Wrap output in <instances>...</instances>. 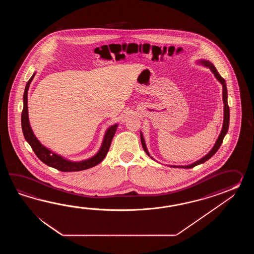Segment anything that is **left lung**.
<instances>
[{
    "instance_id": "obj_1",
    "label": "left lung",
    "mask_w": 254,
    "mask_h": 254,
    "mask_svg": "<svg viewBox=\"0 0 254 254\" xmlns=\"http://www.w3.org/2000/svg\"><path fill=\"white\" fill-rule=\"evenodd\" d=\"M200 64L202 65H204L206 67H208V68H210V70L212 71V73H213L214 76H215L216 79H217L218 81H220L221 83V85H222V100H223V104H224V108H223L224 109V116H223V125H222V129H221V133L219 135L218 139L216 140L215 144H214V146L212 147V149H211V151H210L208 154H206L205 156L202 157V158L200 159L199 161L193 162V163H191V164H190V165H185V166L171 165V167L190 169V168H193L194 166H196V165H199L200 163H203V162H205L206 161H208L211 157L213 156V155L215 154L216 151H218V150H219V148L221 147V143H222V140H223V138L225 137L227 131H228V129H229V124H230V108H229L228 101H227L228 93H227V87L225 80H224V79H223V78L219 74L218 70H216L214 65L212 64L211 62H209V61H201V62H200ZM140 141H141L142 148H143V150H144V151L147 153V155L150 157V158H151V159H153V158L150 155V153H149L148 150H147L145 140L143 139V135H142L141 132H140ZM153 160H154V159H153Z\"/></svg>"
}]
</instances>
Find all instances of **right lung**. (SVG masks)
<instances>
[{
  "label": "right lung",
  "mask_w": 254,
  "mask_h": 254,
  "mask_svg": "<svg viewBox=\"0 0 254 254\" xmlns=\"http://www.w3.org/2000/svg\"><path fill=\"white\" fill-rule=\"evenodd\" d=\"M34 75H35V73H33V76L28 81L26 86H25V90H24V93H23L22 129L25 140L32 147L36 156L38 157L39 159L46 165L54 168V169H57L61 172H79V171H83V170H87V169L96 166L107 155V152L110 149V146L112 143L114 134L116 132L118 125H113L108 128L104 135L103 143H102L100 150L94 156H92V158H90L88 160H84L81 162H71V161L66 160L64 157L60 156L59 154H56L53 151H50L46 147H44L39 141L38 139L35 137V135L33 134V129L31 128V125L29 123V118H28V90H29L30 83H31V81H33Z\"/></svg>",
  "instance_id": "add662e5"
}]
</instances>
